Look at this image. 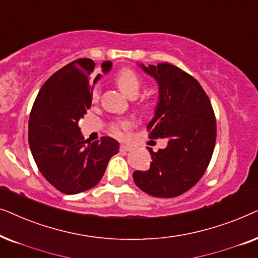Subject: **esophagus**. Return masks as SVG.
Returning a JSON list of instances; mask_svg holds the SVG:
<instances>
[{"instance_id": "1", "label": "esophagus", "mask_w": 258, "mask_h": 258, "mask_svg": "<svg viewBox=\"0 0 258 258\" xmlns=\"http://www.w3.org/2000/svg\"><path fill=\"white\" fill-rule=\"evenodd\" d=\"M120 150H121V151H131L132 146L128 145V144H121V145H120Z\"/></svg>"}]
</instances>
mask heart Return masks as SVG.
Instances as JSON below:
<instances>
[{
  "instance_id": "b5f03b06",
  "label": "heart",
  "mask_w": 258,
  "mask_h": 258,
  "mask_svg": "<svg viewBox=\"0 0 258 258\" xmlns=\"http://www.w3.org/2000/svg\"><path fill=\"white\" fill-rule=\"evenodd\" d=\"M115 80L119 89L126 95V97L133 98L138 95L139 88H140V79L132 70L123 68V70H121L118 74H116ZM98 97H99V91L98 89H94L93 92L94 100H97ZM130 126L131 125H130L128 121L118 122L115 123L114 127H113V132H114L116 136H122V132L126 131V130H128Z\"/></svg>"
}]
</instances>
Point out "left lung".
Instances as JSON below:
<instances>
[{"label": "left lung", "mask_w": 258, "mask_h": 258, "mask_svg": "<svg viewBox=\"0 0 258 258\" xmlns=\"http://www.w3.org/2000/svg\"><path fill=\"white\" fill-rule=\"evenodd\" d=\"M138 66L156 80L158 104L147 125L149 138L167 139L153 152L146 171H135L140 190L159 198L180 196L194 186L210 163L216 143V119L211 102L199 82L167 62Z\"/></svg>", "instance_id": "left-lung-1"}]
</instances>
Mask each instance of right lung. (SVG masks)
<instances>
[{
  "label": "right lung",
  "mask_w": 258,
  "mask_h": 258,
  "mask_svg": "<svg viewBox=\"0 0 258 258\" xmlns=\"http://www.w3.org/2000/svg\"><path fill=\"white\" fill-rule=\"evenodd\" d=\"M95 62L78 59L51 75L34 101L28 122L33 158L42 176L66 195H77L95 186L104 176L119 143L111 137L97 142L84 140L78 122L92 105ZM111 61L101 63L108 73Z\"/></svg>",
  "instance_id": "right-lung-1"
}]
</instances>
